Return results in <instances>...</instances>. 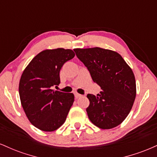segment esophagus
<instances>
[{"instance_id": "esophagus-1", "label": "esophagus", "mask_w": 157, "mask_h": 157, "mask_svg": "<svg viewBox=\"0 0 157 157\" xmlns=\"http://www.w3.org/2000/svg\"><path fill=\"white\" fill-rule=\"evenodd\" d=\"M75 97H76V98H79V97H82V95L80 94H78V93H75Z\"/></svg>"}]
</instances>
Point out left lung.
<instances>
[{"instance_id": "obj_1", "label": "left lung", "mask_w": 157, "mask_h": 157, "mask_svg": "<svg viewBox=\"0 0 157 157\" xmlns=\"http://www.w3.org/2000/svg\"><path fill=\"white\" fill-rule=\"evenodd\" d=\"M77 57L86 66L93 81L101 87L96 97L87 95L86 109L94 125L110 129L121 124L130 112L136 97V81L132 69L122 56L109 49L94 47L75 48Z\"/></svg>"}]
</instances>
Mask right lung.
I'll use <instances>...</instances> for the list:
<instances>
[{"mask_svg":"<svg viewBox=\"0 0 157 157\" xmlns=\"http://www.w3.org/2000/svg\"><path fill=\"white\" fill-rule=\"evenodd\" d=\"M75 55L72 50L63 48L44 50L32 59L21 75V105L30 122L40 130L54 131L66 121L75 96L52 88L60 84L61 68Z\"/></svg>","mask_w":157,"mask_h":157,"instance_id":"obj_1","label":"right lung"}]
</instances>
